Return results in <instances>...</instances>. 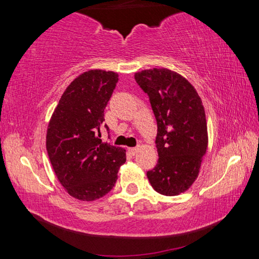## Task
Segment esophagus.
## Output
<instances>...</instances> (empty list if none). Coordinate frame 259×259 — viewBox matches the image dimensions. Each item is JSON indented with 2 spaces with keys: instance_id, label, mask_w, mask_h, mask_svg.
<instances>
[{
  "instance_id": "1",
  "label": "esophagus",
  "mask_w": 259,
  "mask_h": 259,
  "mask_svg": "<svg viewBox=\"0 0 259 259\" xmlns=\"http://www.w3.org/2000/svg\"><path fill=\"white\" fill-rule=\"evenodd\" d=\"M128 151L131 153V154L135 155L136 153L138 152V147H130V148H128Z\"/></svg>"
}]
</instances>
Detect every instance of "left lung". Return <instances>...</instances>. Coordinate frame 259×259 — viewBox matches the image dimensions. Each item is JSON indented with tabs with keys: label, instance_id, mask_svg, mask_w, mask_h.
I'll return each instance as SVG.
<instances>
[{
	"label": "left lung",
	"instance_id": "left-lung-1",
	"mask_svg": "<svg viewBox=\"0 0 259 259\" xmlns=\"http://www.w3.org/2000/svg\"><path fill=\"white\" fill-rule=\"evenodd\" d=\"M154 113L159 160L147 171L154 190L166 196L190 188L198 177L208 147V131L201 98L190 82L166 68L135 74Z\"/></svg>",
	"mask_w": 259,
	"mask_h": 259
}]
</instances>
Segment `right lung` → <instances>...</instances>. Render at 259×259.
<instances>
[{
    "label": "right lung",
    "instance_id": "add662e5",
    "mask_svg": "<svg viewBox=\"0 0 259 259\" xmlns=\"http://www.w3.org/2000/svg\"><path fill=\"white\" fill-rule=\"evenodd\" d=\"M119 75L94 69L67 87L52 114L47 133V151L56 176L69 195L94 201L112 190L125 162V150L103 143L104 109ZM109 136V135H108Z\"/></svg>",
    "mask_w": 259,
    "mask_h": 259
}]
</instances>
